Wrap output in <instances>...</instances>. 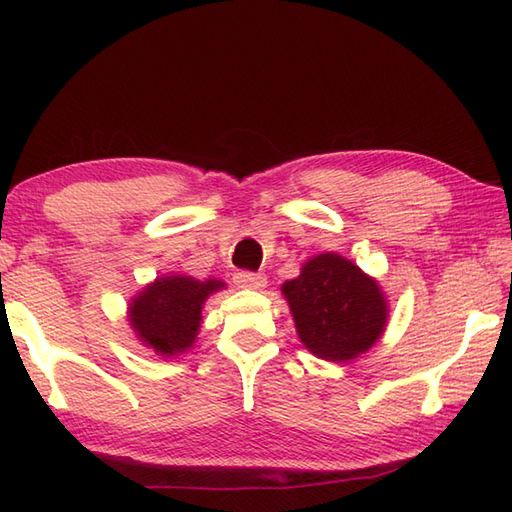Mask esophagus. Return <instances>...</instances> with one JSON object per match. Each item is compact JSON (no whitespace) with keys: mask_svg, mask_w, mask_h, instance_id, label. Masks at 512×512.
Returning a JSON list of instances; mask_svg holds the SVG:
<instances>
[{"mask_svg":"<svg viewBox=\"0 0 512 512\" xmlns=\"http://www.w3.org/2000/svg\"><path fill=\"white\" fill-rule=\"evenodd\" d=\"M232 280H235V284L239 288H250V290H262L267 286V277L262 273H252V271H239V273H235Z\"/></svg>","mask_w":512,"mask_h":512,"instance_id":"esophagus-1","label":"esophagus"}]
</instances>
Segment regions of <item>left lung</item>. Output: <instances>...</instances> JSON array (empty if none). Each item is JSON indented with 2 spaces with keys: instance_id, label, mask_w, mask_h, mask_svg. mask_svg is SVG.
Here are the masks:
<instances>
[{
  "instance_id": "left-lung-1",
  "label": "left lung",
  "mask_w": 512,
  "mask_h": 512,
  "mask_svg": "<svg viewBox=\"0 0 512 512\" xmlns=\"http://www.w3.org/2000/svg\"><path fill=\"white\" fill-rule=\"evenodd\" d=\"M282 290L301 342L320 359H354L384 331L386 303L378 284L342 256L312 258Z\"/></svg>"
}]
</instances>
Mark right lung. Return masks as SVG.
Masks as SVG:
<instances>
[{
  "instance_id": "right-lung-1",
  "label": "right lung",
  "mask_w": 512,
  "mask_h": 512,
  "mask_svg": "<svg viewBox=\"0 0 512 512\" xmlns=\"http://www.w3.org/2000/svg\"><path fill=\"white\" fill-rule=\"evenodd\" d=\"M218 280L198 282L188 275H168L147 286L130 305V322L138 337L158 354L188 350L200 329V309Z\"/></svg>"
}]
</instances>
